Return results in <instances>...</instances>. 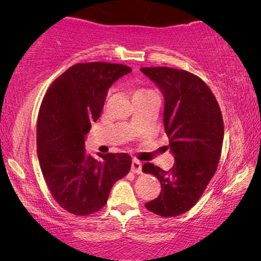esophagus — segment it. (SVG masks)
Masks as SVG:
<instances>
[{
	"instance_id": "34e87169",
	"label": "esophagus",
	"mask_w": 261,
	"mask_h": 261,
	"mask_svg": "<svg viewBox=\"0 0 261 261\" xmlns=\"http://www.w3.org/2000/svg\"><path fill=\"white\" fill-rule=\"evenodd\" d=\"M132 171H133L134 173H141L142 163L139 162L138 159H134L133 162H132Z\"/></svg>"
}]
</instances>
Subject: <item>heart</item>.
<instances>
[{"mask_svg":"<svg viewBox=\"0 0 261 261\" xmlns=\"http://www.w3.org/2000/svg\"><path fill=\"white\" fill-rule=\"evenodd\" d=\"M140 91H145V90H138L137 92H140Z\"/></svg>","mask_w":261,"mask_h":261,"instance_id":"1","label":"heart"}]
</instances>
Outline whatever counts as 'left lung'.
<instances>
[{
	"label": "left lung",
	"mask_w": 261,
	"mask_h": 261,
	"mask_svg": "<svg viewBox=\"0 0 261 261\" xmlns=\"http://www.w3.org/2000/svg\"><path fill=\"white\" fill-rule=\"evenodd\" d=\"M164 96V127L174 164L169 172L146 163L145 173L160 180L162 191L145 204L164 217L181 215L201 197L215 174L223 144L220 106L208 85L188 71L141 67Z\"/></svg>",
	"instance_id": "1"
}]
</instances>
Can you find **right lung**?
<instances>
[{"mask_svg":"<svg viewBox=\"0 0 261 261\" xmlns=\"http://www.w3.org/2000/svg\"><path fill=\"white\" fill-rule=\"evenodd\" d=\"M129 66L102 62L76 64L51 84L38 116V159L57 203L74 215H90L108 201L117 180L129 172L127 153L85 152L91 123L98 120L109 88Z\"/></svg>","mask_w":261,"mask_h":261,"instance_id":"add662e5","label":"right lung"}]
</instances>
